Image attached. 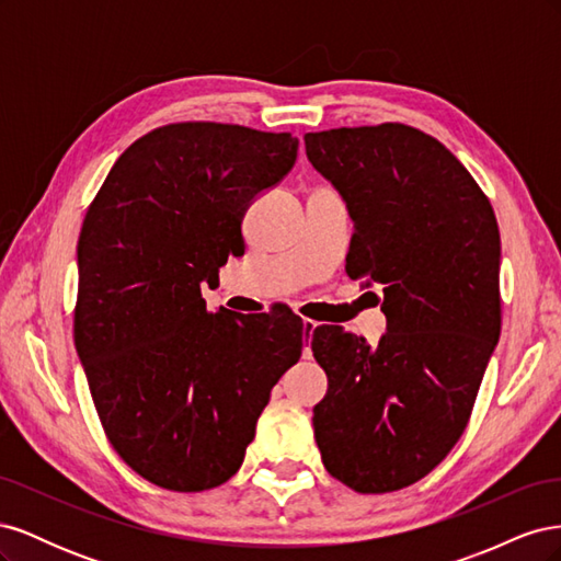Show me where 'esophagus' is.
Here are the masks:
<instances>
[{
	"label": "esophagus",
	"mask_w": 561,
	"mask_h": 561,
	"mask_svg": "<svg viewBox=\"0 0 561 561\" xmlns=\"http://www.w3.org/2000/svg\"><path fill=\"white\" fill-rule=\"evenodd\" d=\"M320 325V322L318 320H311V318H304V332H307L309 336L313 334V330ZM309 351V348H307Z\"/></svg>",
	"instance_id": "1"
}]
</instances>
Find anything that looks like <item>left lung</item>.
Returning <instances> with one entry per match:
<instances>
[{
	"label": "left lung",
	"instance_id": "left-lung-1",
	"mask_svg": "<svg viewBox=\"0 0 561 561\" xmlns=\"http://www.w3.org/2000/svg\"><path fill=\"white\" fill-rule=\"evenodd\" d=\"M348 203L346 274L383 285L377 346L316 328L328 396L313 407L328 472L360 494L419 482L463 435L501 334V233L463 163L404 124L304 135Z\"/></svg>",
	"mask_w": 561,
	"mask_h": 561
}]
</instances>
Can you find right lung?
<instances>
[{
    "instance_id": "1",
    "label": "right lung",
    "mask_w": 561,
    "mask_h": 561,
    "mask_svg": "<svg viewBox=\"0 0 561 561\" xmlns=\"http://www.w3.org/2000/svg\"><path fill=\"white\" fill-rule=\"evenodd\" d=\"M297 147L293 133L168 124L116 159L83 217L75 346L110 445L161 489L227 482L301 355L295 313H210L201 297Z\"/></svg>"
}]
</instances>
